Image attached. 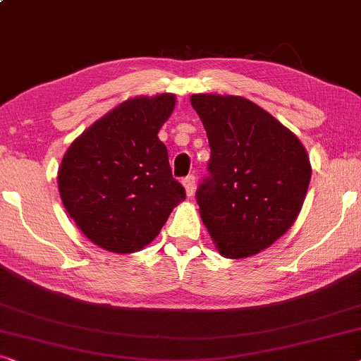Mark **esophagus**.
<instances>
[{
	"label": "esophagus",
	"mask_w": 361,
	"mask_h": 361,
	"mask_svg": "<svg viewBox=\"0 0 361 361\" xmlns=\"http://www.w3.org/2000/svg\"><path fill=\"white\" fill-rule=\"evenodd\" d=\"M183 185H185V190H186V195H188V196L195 195V188H196V178H195V175H188L186 178L183 180Z\"/></svg>",
	"instance_id": "obj_1"
}]
</instances>
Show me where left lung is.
<instances>
[{"label":"left lung","instance_id":"left-lung-1","mask_svg":"<svg viewBox=\"0 0 361 361\" xmlns=\"http://www.w3.org/2000/svg\"><path fill=\"white\" fill-rule=\"evenodd\" d=\"M211 147L196 190L201 219L227 258L255 255L278 240L301 211L311 164L291 130L240 96L192 94Z\"/></svg>","mask_w":361,"mask_h":361}]
</instances>
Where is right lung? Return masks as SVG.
<instances>
[{
  "label": "right lung",
  "instance_id": "1",
  "mask_svg": "<svg viewBox=\"0 0 361 361\" xmlns=\"http://www.w3.org/2000/svg\"><path fill=\"white\" fill-rule=\"evenodd\" d=\"M175 108L173 94L132 98L70 145L59 169V191L78 229L116 253L139 252L159 235L186 197L159 139Z\"/></svg>",
  "mask_w": 361,
  "mask_h": 361
}]
</instances>
